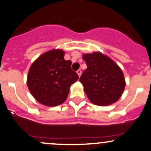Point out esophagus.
<instances>
[{
  "instance_id": "obj_1",
  "label": "esophagus",
  "mask_w": 151,
  "mask_h": 151,
  "mask_svg": "<svg viewBox=\"0 0 151 151\" xmlns=\"http://www.w3.org/2000/svg\"><path fill=\"white\" fill-rule=\"evenodd\" d=\"M77 73L78 74L79 77H80L81 74H82V70H81V69H78V70L77 71Z\"/></svg>"
}]
</instances>
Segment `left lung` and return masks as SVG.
<instances>
[{
  "label": "left lung",
  "instance_id": "8db88e82",
  "mask_svg": "<svg viewBox=\"0 0 151 151\" xmlns=\"http://www.w3.org/2000/svg\"><path fill=\"white\" fill-rule=\"evenodd\" d=\"M88 66L80 81L90 101L109 106L118 101L125 88L124 74L118 65L100 52L83 55Z\"/></svg>",
  "mask_w": 151,
  "mask_h": 151
}]
</instances>
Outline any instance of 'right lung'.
Returning <instances> with one entry per match:
<instances>
[{"label":"right lung","instance_id":"add662e5","mask_svg":"<svg viewBox=\"0 0 151 151\" xmlns=\"http://www.w3.org/2000/svg\"><path fill=\"white\" fill-rule=\"evenodd\" d=\"M62 50L46 52L32 64L27 86L32 96L40 104L55 106L66 101L71 85L79 79L71 69V61L63 58Z\"/></svg>","mask_w":151,"mask_h":151}]
</instances>
